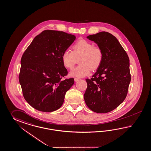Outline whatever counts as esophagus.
Wrapping results in <instances>:
<instances>
[{"label": "esophagus", "mask_w": 151, "mask_h": 151, "mask_svg": "<svg viewBox=\"0 0 151 151\" xmlns=\"http://www.w3.org/2000/svg\"><path fill=\"white\" fill-rule=\"evenodd\" d=\"M80 79V78H74V80L75 82H77V81H79Z\"/></svg>", "instance_id": "esophagus-1"}]
</instances>
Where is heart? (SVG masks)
<instances>
[{"instance_id":"obj_1","label":"heart","mask_w":151,"mask_h":151,"mask_svg":"<svg viewBox=\"0 0 151 151\" xmlns=\"http://www.w3.org/2000/svg\"><path fill=\"white\" fill-rule=\"evenodd\" d=\"M78 66L70 72L73 77H85L91 71L97 70L104 59L102 48L93 46L92 42L84 39L77 41L72 46L71 51L65 50L62 55L63 65L66 69H72L78 59Z\"/></svg>"}]
</instances>
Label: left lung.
<instances>
[{
    "instance_id": "left-lung-1",
    "label": "left lung",
    "mask_w": 151,
    "mask_h": 151,
    "mask_svg": "<svg viewBox=\"0 0 151 151\" xmlns=\"http://www.w3.org/2000/svg\"><path fill=\"white\" fill-rule=\"evenodd\" d=\"M87 38L103 50V62L92 78H87L85 103L96 113H107L124 100L131 81L129 58L116 37L101 32Z\"/></svg>"
}]
</instances>
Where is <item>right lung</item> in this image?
Returning a JSON list of instances; mask_svg holds the SVG:
<instances>
[{
  "mask_svg": "<svg viewBox=\"0 0 151 151\" xmlns=\"http://www.w3.org/2000/svg\"><path fill=\"white\" fill-rule=\"evenodd\" d=\"M76 37L64 32L45 30L32 41L21 60L19 81L27 102L37 110L59 109L74 78H65L68 71L62 61L63 52Z\"/></svg>",
  "mask_w": 151,
  "mask_h": 151,
  "instance_id": "right-lung-1",
  "label": "right lung"
}]
</instances>
